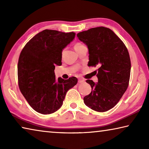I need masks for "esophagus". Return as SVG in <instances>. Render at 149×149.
<instances>
[{
	"instance_id": "1",
	"label": "esophagus",
	"mask_w": 149,
	"mask_h": 149,
	"mask_svg": "<svg viewBox=\"0 0 149 149\" xmlns=\"http://www.w3.org/2000/svg\"><path fill=\"white\" fill-rule=\"evenodd\" d=\"M85 82V80L83 79H78V83L79 84H83V83Z\"/></svg>"
}]
</instances>
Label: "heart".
<instances>
[{
  "label": "heart",
  "mask_w": 149,
  "mask_h": 149,
  "mask_svg": "<svg viewBox=\"0 0 149 149\" xmlns=\"http://www.w3.org/2000/svg\"><path fill=\"white\" fill-rule=\"evenodd\" d=\"M81 46H83V45L81 43H79V42H77V43L75 44V46H74V49L75 50L78 49V48L81 47Z\"/></svg>",
  "instance_id": "obj_1"
}]
</instances>
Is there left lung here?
Listing matches in <instances>:
<instances>
[{"label": "left lung", "mask_w": 149, "mask_h": 149, "mask_svg": "<svg viewBox=\"0 0 149 149\" xmlns=\"http://www.w3.org/2000/svg\"><path fill=\"white\" fill-rule=\"evenodd\" d=\"M79 41L89 50V66H98V82L87 79L91 92L84 98L85 104L103 112L114 107L127 90L131 61L124 43L114 31L104 27L77 33Z\"/></svg>", "instance_id": "8db88e82"}]
</instances>
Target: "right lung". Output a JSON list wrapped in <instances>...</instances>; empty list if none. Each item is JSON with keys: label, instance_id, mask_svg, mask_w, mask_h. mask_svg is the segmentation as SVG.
Listing matches in <instances>:
<instances>
[{"label": "right lung", "instance_id": "obj_1", "mask_svg": "<svg viewBox=\"0 0 149 149\" xmlns=\"http://www.w3.org/2000/svg\"><path fill=\"white\" fill-rule=\"evenodd\" d=\"M75 33L45 29L25 45L17 64L20 91L36 112L50 114L60 108L68 91L77 84L75 77L56 79L55 65H62V50Z\"/></svg>", "mask_w": 149, "mask_h": 149}]
</instances>
